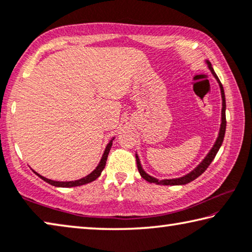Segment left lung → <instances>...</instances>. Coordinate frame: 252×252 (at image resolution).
Masks as SVG:
<instances>
[{
	"mask_svg": "<svg viewBox=\"0 0 252 252\" xmlns=\"http://www.w3.org/2000/svg\"><path fill=\"white\" fill-rule=\"evenodd\" d=\"M207 65H209V68L212 71V74L214 75V77L218 79L219 82V85H220V89H221V95H222V123H221V129H220V133H219V137H218V140L217 142L214 143V147L212 148V150L210 151L209 155L206 156V158L203 160L201 163H199L198 167H196L191 173H189V175H186V176L181 177V178H176V179H163V181L158 182L157 179L149 176V175L146 174L145 171H143L142 167L140 165V161H139V158L138 156H135V159H137V166H138V170L139 173H140L141 177L143 179H146L147 182L149 183H160L161 185H185V184L189 183L191 181H194L195 178H197L199 175H202L204 171L207 169V167L210 166V163L212 162V160L214 159L215 156H217L218 151L220 149V147H221L222 142H223V138H224V133H225V126H226V120H225V97H224V91H223V86L221 82H220L219 77L217 76V74L214 73V70L212 68V65H211L210 62H207Z\"/></svg>",
	"mask_w": 252,
	"mask_h": 252,
	"instance_id": "obj_1",
	"label": "left lung"
}]
</instances>
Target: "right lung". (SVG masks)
<instances>
[{
  "instance_id": "obj_1",
  "label": "right lung",
  "mask_w": 252,
  "mask_h": 252,
  "mask_svg": "<svg viewBox=\"0 0 252 252\" xmlns=\"http://www.w3.org/2000/svg\"><path fill=\"white\" fill-rule=\"evenodd\" d=\"M111 146H112V141L109 143V145H107L106 149L104 151V154H103V157L101 159V161H99L98 166L96 167V169H95L94 171H92V173L89 175V176L84 177L82 179H78V181H75V182H55V181H51V179H48L46 177H42L41 175L37 174V173H35V171H34V174H37L40 178H42L43 181L47 182L48 184H50V185L57 186V187H75V186H81V185H84V184L91 183V182L95 181V179H96L99 176V175H101L102 170L104 169L107 156H109L110 149H111Z\"/></svg>"
}]
</instances>
